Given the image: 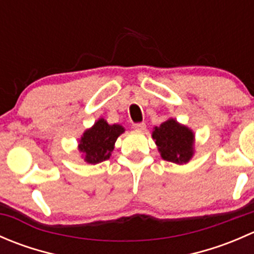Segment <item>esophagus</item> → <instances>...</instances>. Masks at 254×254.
<instances>
[{
    "mask_svg": "<svg viewBox=\"0 0 254 254\" xmlns=\"http://www.w3.org/2000/svg\"><path fill=\"white\" fill-rule=\"evenodd\" d=\"M132 127H134L135 130H137V131H143V130L146 129V124L145 123H136V124L132 125Z\"/></svg>",
    "mask_w": 254,
    "mask_h": 254,
    "instance_id": "1",
    "label": "esophagus"
}]
</instances>
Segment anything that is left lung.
Masks as SVG:
<instances>
[{"mask_svg":"<svg viewBox=\"0 0 254 254\" xmlns=\"http://www.w3.org/2000/svg\"><path fill=\"white\" fill-rule=\"evenodd\" d=\"M152 139L161 157L176 165L188 163L195 152L194 131L173 118H168L160 127H153Z\"/></svg>","mask_w":254,"mask_h":254,"instance_id":"obj_1","label":"left lung"}]
</instances>
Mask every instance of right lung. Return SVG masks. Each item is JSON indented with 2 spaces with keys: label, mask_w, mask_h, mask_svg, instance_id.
Segmentation results:
<instances>
[{
  "label": "right lung",
  "mask_w": 254,
  "mask_h": 254,
  "mask_svg": "<svg viewBox=\"0 0 254 254\" xmlns=\"http://www.w3.org/2000/svg\"><path fill=\"white\" fill-rule=\"evenodd\" d=\"M125 131L119 124H108L104 118H99L91 127L84 130L78 139L77 148L84 162L97 165L109 160L114 150L115 141Z\"/></svg>",
  "instance_id": "obj_1"
}]
</instances>
